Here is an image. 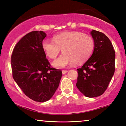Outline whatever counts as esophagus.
I'll use <instances>...</instances> for the list:
<instances>
[{
    "label": "esophagus",
    "mask_w": 126,
    "mask_h": 126,
    "mask_svg": "<svg viewBox=\"0 0 126 126\" xmlns=\"http://www.w3.org/2000/svg\"><path fill=\"white\" fill-rule=\"evenodd\" d=\"M67 72L68 70H62V73H63V74H64L67 73Z\"/></svg>",
    "instance_id": "1"
}]
</instances>
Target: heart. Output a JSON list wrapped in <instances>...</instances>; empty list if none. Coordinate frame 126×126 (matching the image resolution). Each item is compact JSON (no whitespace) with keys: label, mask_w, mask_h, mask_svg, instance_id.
I'll use <instances>...</instances> for the list:
<instances>
[{"label":"heart","mask_w":126,"mask_h":126,"mask_svg":"<svg viewBox=\"0 0 126 126\" xmlns=\"http://www.w3.org/2000/svg\"><path fill=\"white\" fill-rule=\"evenodd\" d=\"M94 43L89 35L79 31L61 33L53 37L52 40L44 39L42 48L48 58L53 59L62 49L63 52L53 65L58 68L69 66L74 62L80 64L86 61L93 53Z\"/></svg>","instance_id":"heart-1"}]
</instances>
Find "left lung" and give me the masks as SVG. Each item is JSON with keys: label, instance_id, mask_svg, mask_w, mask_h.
Returning <instances> with one entry per match:
<instances>
[{"label": "left lung", "instance_id": "8db88e82", "mask_svg": "<svg viewBox=\"0 0 126 126\" xmlns=\"http://www.w3.org/2000/svg\"><path fill=\"white\" fill-rule=\"evenodd\" d=\"M94 43L93 53L78 68L76 86L88 97L101 95L108 88L115 70V52L108 37L93 30L90 33Z\"/></svg>", "mask_w": 126, "mask_h": 126}]
</instances>
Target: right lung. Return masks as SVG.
Masks as SVG:
<instances>
[{"mask_svg":"<svg viewBox=\"0 0 126 126\" xmlns=\"http://www.w3.org/2000/svg\"><path fill=\"white\" fill-rule=\"evenodd\" d=\"M46 34L31 32L14 47L11 55L12 75L23 93L37 102L49 100L58 89L61 70L51 67L42 48Z\"/></svg>","mask_w":126,"mask_h":126,"instance_id":"1","label":"right lung"}]
</instances>
